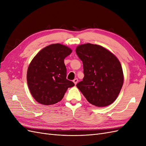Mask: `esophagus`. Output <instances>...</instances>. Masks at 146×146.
<instances>
[{"label": "esophagus", "mask_w": 146, "mask_h": 146, "mask_svg": "<svg viewBox=\"0 0 146 146\" xmlns=\"http://www.w3.org/2000/svg\"><path fill=\"white\" fill-rule=\"evenodd\" d=\"M73 82H74V84L75 85H77V82H78V78H75L74 80H73Z\"/></svg>", "instance_id": "34e87169"}]
</instances>
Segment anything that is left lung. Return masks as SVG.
Segmentation results:
<instances>
[{
	"mask_svg": "<svg viewBox=\"0 0 146 146\" xmlns=\"http://www.w3.org/2000/svg\"><path fill=\"white\" fill-rule=\"evenodd\" d=\"M76 52L83 62L84 73L77 87L91 104L99 107L111 105L123 83L120 61L107 48L91 43L78 46Z\"/></svg>",
	"mask_w": 146,
	"mask_h": 146,
	"instance_id": "left-lung-1",
	"label": "left lung"
}]
</instances>
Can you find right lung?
I'll list each match as a JSON object with an SVG mask.
<instances>
[{
    "instance_id": "obj_1",
    "label": "right lung",
    "mask_w": 146,
    "mask_h": 146,
    "mask_svg": "<svg viewBox=\"0 0 146 146\" xmlns=\"http://www.w3.org/2000/svg\"><path fill=\"white\" fill-rule=\"evenodd\" d=\"M72 50L61 44L43 48L31 61L27 80L31 94L38 103L50 105L62 100L69 88L74 83L66 79L64 60Z\"/></svg>"
}]
</instances>
